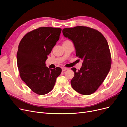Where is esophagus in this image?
<instances>
[{
    "label": "esophagus",
    "mask_w": 127,
    "mask_h": 127,
    "mask_svg": "<svg viewBox=\"0 0 127 127\" xmlns=\"http://www.w3.org/2000/svg\"><path fill=\"white\" fill-rule=\"evenodd\" d=\"M68 69V68H66V67H63L62 68V71H66Z\"/></svg>",
    "instance_id": "34e87169"
}]
</instances>
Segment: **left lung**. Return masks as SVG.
<instances>
[{"label": "left lung", "mask_w": 127, "mask_h": 127, "mask_svg": "<svg viewBox=\"0 0 127 127\" xmlns=\"http://www.w3.org/2000/svg\"><path fill=\"white\" fill-rule=\"evenodd\" d=\"M62 32L73 42L76 56L83 61L78 71L71 68L75 74L71 80L72 87L83 95L94 93L105 80L111 66V53L106 39L97 30L87 26L65 28Z\"/></svg>", "instance_id": "8db88e82"}]
</instances>
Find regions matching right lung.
Masks as SVG:
<instances>
[{"label": "right lung", "mask_w": 127, "mask_h": 127, "mask_svg": "<svg viewBox=\"0 0 127 127\" xmlns=\"http://www.w3.org/2000/svg\"><path fill=\"white\" fill-rule=\"evenodd\" d=\"M61 29L40 27L29 32L22 38L17 53L20 76L31 90L39 95L50 92L61 69L45 66L47 56L59 39Z\"/></svg>", "instance_id": "1"}]
</instances>
